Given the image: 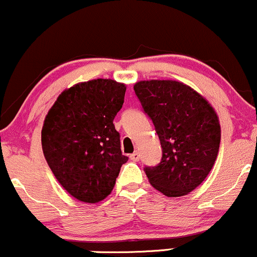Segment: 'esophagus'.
I'll list each match as a JSON object with an SVG mask.
<instances>
[{
    "instance_id": "obj_1",
    "label": "esophagus",
    "mask_w": 257,
    "mask_h": 257,
    "mask_svg": "<svg viewBox=\"0 0 257 257\" xmlns=\"http://www.w3.org/2000/svg\"><path fill=\"white\" fill-rule=\"evenodd\" d=\"M140 158H141V156H140L139 152H135V153H132L131 156H130V159H132V161H135V162H139Z\"/></svg>"
}]
</instances>
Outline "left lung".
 <instances>
[{"instance_id":"8db88e82","label":"left lung","mask_w":257,"mask_h":257,"mask_svg":"<svg viewBox=\"0 0 257 257\" xmlns=\"http://www.w3.org/2000/svg\"><path fill=\"white\" fill-rule=\"evenodd\" d=\"M134 89L162 145L161 163L145 168L148 180L168 197L187 195L205 180L216 162L220 143L216 111L181 82L141 81Z\"/></svg>"}]
</instances>
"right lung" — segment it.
Listing matches in <instances>:
<instances>
[{
  "instance_id": "obj_1",
  "label": "right lung",
  "mask_w": 257,
  "mask_h": 257,
  "mask_svg": "<svg viewBox=\"0 0 257 257\" xmlns=\"http://www.w3.org/2000/svg\"><path fill=\"white\" fill-rule=\"evenodd\" d=\"M125 92L126 85L112 79L74 84L59 95L44 121V157L63 189L82 202L110 195L128 159L112 123Z\"/></svg>"
}]
</instances>
